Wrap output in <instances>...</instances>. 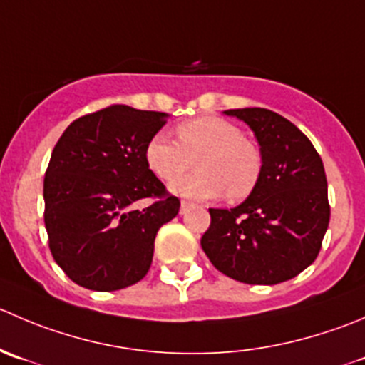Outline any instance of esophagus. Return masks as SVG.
Returning <instances> with one entry per match:
<instances>
[{
    "label": "esophagus",
    "mask_w": 365,
    "mask_h": 365,
    "mask_svg": "<svg viewBox=\"0 0 365 365\" xmlns=\"http://www.w3.org/2000/svg\"><path fill=\"white\" fill-rule=\"evenodd\" d=\"M190 207H192V203H190V201H182V205H180V214H185Z\"/></svg>",
    "instance_id": "esophagus-1"
}]
</instances>
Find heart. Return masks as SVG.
I'll use <instances>...</instances> for the list:
<instances>
[{"instance_id":"heart-1","label":"heart","mask_w":365,"mask_h":365,"mask_svg":"<svg viewBox=\"0 0 365 365\" xmlns=\"http://www.w3.org/2000/svg\"><path fill=\"white\" fill-rule=\"evenodd\" d=\"M192 158L197 173L169 185L178 196L210 200L226 192L239 201L250 196L260 180V150L242 137L239 126L215 115L180 123L176 143L157 133L144 150L146 165L164 182L181 174Z\"/></svg>"}]
</instances>
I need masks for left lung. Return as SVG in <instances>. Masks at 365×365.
I'll return each instance as SVG.
<instances>
[{"label":"left lung","mask_w":365,"mask_h":365,"mask_svg":"<svg viewBox=\"0 0 365 365\" xmlns=\"http://www.w3.org/2000/svg\"><path fill=\"white\" fill-rule=\"evenodd\" d=\"M226 115L253 130L262 153L257 187L235 208H208L201 247L226 277L274 285L298 277L317 258L330 222L328 183L319 153L291 121L267 108Z\"/></svg>","instance_id":"obj_1"}]
</instances>
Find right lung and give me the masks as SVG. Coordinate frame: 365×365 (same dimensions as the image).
I'll list each match as a JSON object with an SVG mask.
<instances>
[{
  "mask_svg": "<svg viewBox=\"0 0 365 365\" xmlns=\"http://www.w3.org/2000/svg\"><path fill=\"white\" fill-rule=\"evenodd\" d=\"M165 121L164 112L110 105L78 118L56 143L44 176V225L53 258L74 284L119 291L150 271L158 228L180 210L144 160ZM143 199L152 203L135 209Z\"/></svg>",
  "mask_w": 365,
  "mask_h": 365,
  "instance_id": "obj_1",
  "label": "right lung"
}]
</instances>
